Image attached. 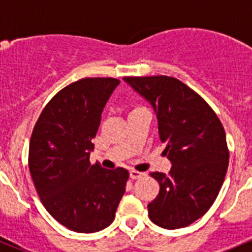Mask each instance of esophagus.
<instances>
[{"label": "esophagus", "instance_id": "1", "mask_svg": "<svg viewBox=\"0 0 252 252\" xmlns=\"http://www.w3.org/2000/svg\"><path fill=\"white\" fill-rule=\"evenodd\" d=\"M142 175H144V173H141V171H137V170H135V169H131L130 170L131 179H139V178H141Z\"/></svg>", "mask_w": 252, "mask_h": 252}]
</instances>
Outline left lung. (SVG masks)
<instances>
[{"instance_id":"8db88e82","label":"left lung","mask_w":252,"mask_h":252,"mask_svg":"<svg viewBox=\"0 0 252 252\" xmlns=\"http://www.w3.org/2000/svg\"><path fill=\"white\" fill-rule=\"evenodd\" d=\"M124 79L153 106L173 164L168 174L150 173L160 190L148 204L149 217L168 230L189 226L211 208L223 184L230 159L223 126L201 95L177 78Z\"/></svg>"}]
</instances>
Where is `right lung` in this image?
<instances>
[{
    "label": "right lung",
    "mask_w": 252,
    "mask_h": 252,
    "mask_svg": "<svg viewBox=\"0 0 252 252\" xmlns=\"http://www.w3.org/2000/svg\"><path fill=\"white\" fill-rule=\"evenodd\" d=\"M120 81L83 78L59 91L39 116L29 148V169L49 213L69 230L92 233L110 226L128 171L91 164L92 139Z\"/></svg>",
    "instance_id": "1"
}]
</instances>
